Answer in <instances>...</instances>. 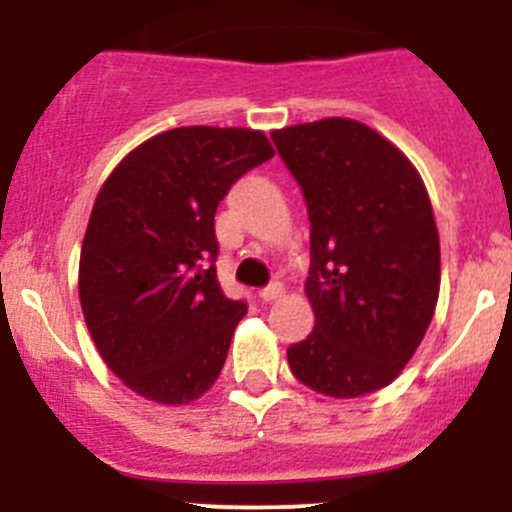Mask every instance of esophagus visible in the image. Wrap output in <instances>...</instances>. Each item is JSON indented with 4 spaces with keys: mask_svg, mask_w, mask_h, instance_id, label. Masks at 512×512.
<instances>
[{
    "mask_svg": "<svg viewBox=\"0 0 512 512\" xmlns=\"http://www.w3.org/2000/svg\"><path fill=\"white\" fill-rule=\"evenodd\" d=\"M282 294H285V287H282L280 282H270V285L262 287L260 292H257V297H260L262 302H272V299L282 297Z\"/></svg>",
    "mask_w": 512,
    "mask_h": 512,
    "instance_id": "obj_1",
    "label": "esophagus"
}]
</instances>
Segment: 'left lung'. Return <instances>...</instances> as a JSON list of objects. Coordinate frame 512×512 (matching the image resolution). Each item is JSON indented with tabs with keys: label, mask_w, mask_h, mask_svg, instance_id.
I'll list each match as a JSON object with an SVG mask.
<instances>
[{
	"label": "left lung",
	"mask_w": 512,
	"mask_h": 512,
	"mask_svg": "<svg viewBox=\"0 0 512 512\" xmlns=\"http://www.w3.org/2000/svg\"><path fill=\"white\" fill-rule=\"evenodd\" d=\"M309 215L304 292L314 329L287 349L294 379L334 399L389 386L438 302L441 247L421 175L352 118L272 133Z\"/></svg>",
	"instance_id": "left-lung-1"
}]
</instances>
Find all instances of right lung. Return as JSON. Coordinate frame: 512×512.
<instances>
[{"instance_id": "right-lung-1", "label": "right lung", "mask_w": 512, "mask_h": 512, "mask_svg": "<svg viewBox=\"0 0 512 512\" xmlns=\"http://www.w3.org/2000/svg\"><path fill=\"white\" fill-rule=\"evenodd\" d=\"M275 156L250 128H173L113 168L81 247L79 297L108 369L158 404H188L223 371L245 299L218 282L215 210Z\"/></svg>"}]
</instances>
